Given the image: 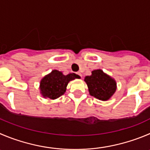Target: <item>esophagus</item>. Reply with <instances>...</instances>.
<instances>
[{"label":"esophagus","mask_w":150,"mask_h":150,"mask_svg":"<svg viewBox=\"0 0 150 150\" xmlns=\"http://www.w3.org/2000/svg\"><path fill=\"white\" fill-rule=\"evenodd\" d=\"M77 75H78L81 78H82V74L81 72H77Z\"/></svg>","instance_id":"esophagus-1"}]
</instances>
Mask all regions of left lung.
I'll return each mask as SVG.
<instances>
[{
    "mask_svg": "<svg viewBox=\"0 0 150 150\" xmlns=\"http://www.w3.org/2000/svg\"><path fill=\"white\" fill-rule=\"evenodd\" d=\"M84 81L89 88V94L99 100H108L116 90L115 80L100 69L92 71V75L86 76Z\"/></svg>",
    "mask_w": 150,
    "mask_h": 150,
    "instance_id": "left-lung-1",
    "label": "left lung"
}]
</instances>
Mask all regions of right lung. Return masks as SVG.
<instances>
[{
  "mask_svg": "<svg viewBox=\"0 0 150 150\" xmlns=\"http://www.w3.org/2000/svg\"><path fill=\"white\" fill-rule=\"evenodd\" d=\"M80 77L75 74L63 75L58 70H53L49 75H46L40 81V92L44 98L55 99L64 94L68 83L75 78Z\"/></svg>",
  "mask_w": 150,
  "mask_h": 150,
  "instance_id": "1",
  "label": "right lung"
}]
</instances>
